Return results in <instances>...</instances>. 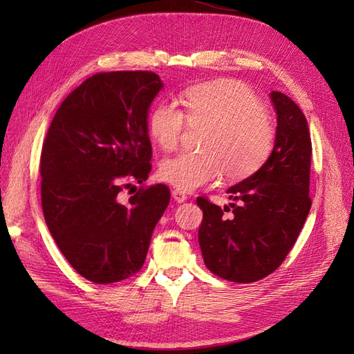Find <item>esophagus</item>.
<instances>
[{
	"label": "esophagus",
	"mask_w": 354,
	"mask_h": 354,
	"mask_svg": "<svg viewBox=\"0 0 354 354\" xmlns=\"http://www.w3.org/2000/svg\"><path fill=\"white\" fill-rule=\"evenodd\" d=\"M171 196H173V199H175L176 202H185L187 201V194L184 192H181V190H178V189H175V190L171 192Z\"/></svg>",
	"instance_id": "1"
}]
</instances>
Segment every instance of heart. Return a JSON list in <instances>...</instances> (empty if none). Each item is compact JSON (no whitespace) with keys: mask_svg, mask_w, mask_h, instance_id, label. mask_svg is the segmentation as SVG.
<instances>
[{"mask_svg":"<svg viewBox=\"0 0 354 354\" xmlns=\"http://www.w3.org/2000/svg\"><path fill=\"white\" fill-rule=\"evenodd\" d=\"M185 114L175 103L161 102L150 111L147 132L162 150H173L185 123L207 127L201 141L204 153H179L160 165L162 181L181 192H193L217 181L254 175L272 152L275 129L266 106L242 82L219 79L185 89Z\"/></svg>","mask_w":354,"mask_h":354,"instance_id":"b5f03b06","label":"heart"}]
</instances>
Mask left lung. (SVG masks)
<instances>
[{
    "mask_svg": "<svg viewBox=\"0 0 354 354\" xmlns=\"http://www.w3.org/2000/svg\"><path fill=\"white\" fill-rule=\"evenodd\" d=\"M269 95L277 114L274 149L254 175L227 190L237 202L230 204L232 216H223L228 207L196 199L204 213L198 237L205 266L234 283H254L272 274L295 245L312 207L307 120L286 94Z\"/></svg>",
    "mask_w": 354,
    "mask_h": 354,
    "instance_id": "left-lung-1",
    "label": "left lung"
}]
</instances>
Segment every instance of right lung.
I'll return each instance as SVG.
<instances>
[{"instance_id":"add662e5","label":"right lung","mask_w":354,"mask_h":354,"mask_svg":"<svg viewBox=\"0 0 354 354\" xmlns=\"http://www.w3.org/2000/svg\"><path fill=\"white\" fill-rule=\"evenodd\" d=\"M162 86L150 71L94 74L62 102L45 137L44 219L65 259L93 283L138 272L170 202L164 184L120 202V192L152 169L147 115Z\"/></svg>"}]
</instances>
